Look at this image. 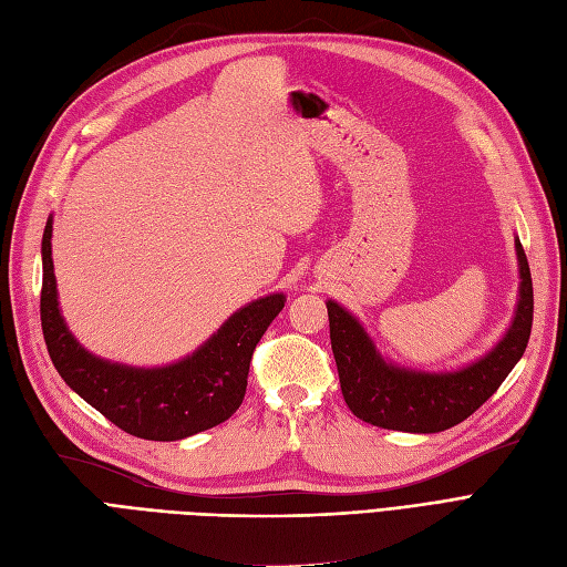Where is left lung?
Masks as SVG:
<instances>
[{
  "label": "left lung",
  "mask_w": 567,
  "mask_h": 567,
  "mask_svg": "<svg viewBox=\"0 0 567 567\" xmlns=\"http://www.w3.org/2000/svg\"><path fill=\"white\" fill-rule=\"evenodd\" d=\"M518 305L502 340L483 357L452 371H421L385 359L352 312L326 300L331 348L342 398L357 419L402 433H442L466 421L496 392L523 357L532 331V277L516 236Z\"/></svg>",
  "instance_id": "left-lung-1"
}]
</instances>
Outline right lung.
I'll return each mask as SVG.
<instances>
[{
	"instance_id": "1",
	"label": "right lung",
	"mask_w": 567,
	"mask_h": 567,
	"mask_svg": "<svg viewBox=\"0 0 567 567\" xmlns=\"http://www.w3.org/2000/svg\"><path fill=\"white\" fill-rule=\"evenodd\" d=\"M51 225L42 236V333L65 385L99 414L144 440L175 442L225 423L241 406L252 350L284 310L286 296L269 293L236 310L219 329L173 364L130 367L82 348L65 326L51 260Z\"/></svg>"
}]
</instances>
